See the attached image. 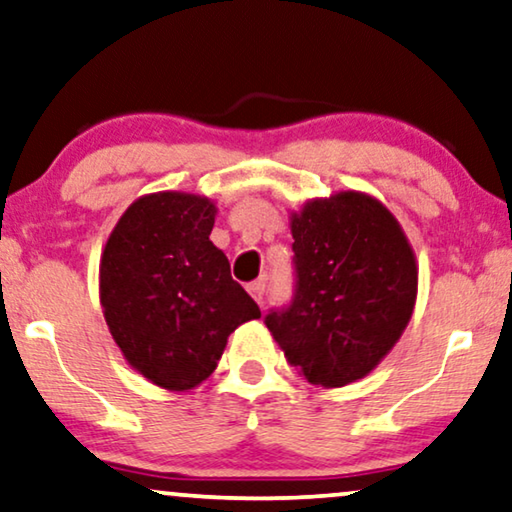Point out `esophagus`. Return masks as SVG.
Instances as JSON below:
<instances>
[{"mask_svg":"<svg viewBox=\"0 0 512 512\" xmlns=\"http://www.w3.org/2000/svg\"><path fill=\"white\" fill-rule=\"evenodd\" d=\"M264 290H267V285H264V281H252L248 285V292L252 295V299H255L257 304H264Z\"/></svg>","mask_w":512,"mask_h":512,"instance_id":"esophagus-1","label":"esophagus"}]
</instances>
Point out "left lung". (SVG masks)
<instances>
[{"label":"left lung","mask_w":512,"mask_h":512,"mask_svg":"<svg viewBox=\"0 0 512 512\" xmlns=\"http://www.w3.org/2000/svg\"><path fill=\"white\" fill-rule=\"evenodd\" d=\"M295 299L271 311V337L313 386L339 388L377 367L410 323L417 257L384 203L363 192L311 199L290 215Z\"/></svg>","instance_id":"obj_1"}]
</instances>
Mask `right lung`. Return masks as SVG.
Instances as JSON below:
<instances>
[{
  "instance_id": "obj_1",
  "label": "right lung",
  "mask_w": 512,
  "mask_h": 512,
  "mask_svg": "<svg viewBox=\"0 0 512 512\" xmlns=\"http://www.w3.org/2000/svg\"><path fill=\"white\" fill-rule=\"evenodd\" d=\"M217 208L199 194L140 196L100 257V304L126 363L166 391L206 381L231 332L260 306L210 241Z\"/></svg>"
}]
</instances>
